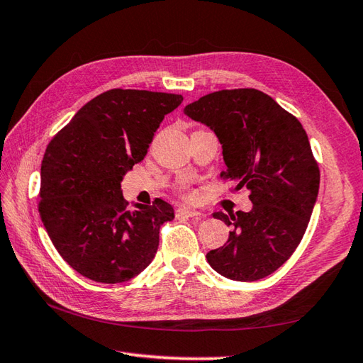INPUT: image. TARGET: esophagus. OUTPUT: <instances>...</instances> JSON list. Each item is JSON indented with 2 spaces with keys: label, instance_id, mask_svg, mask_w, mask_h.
Returning <instances> with one entry per match:
<instances>
[{
  "label": "esophagus",
  "instance_id": "esophagus-1",
  "mask_svg": "<svg viewBox=\"0 0 363 363\" xmlns=\"http://www.w3.org/2000/svg\"><path fill=\"white\" fill-rule=\"evenodd\" d=\"M176 215H178V216H187V218H196V220L202 218L201 212H198V210L189 208V207H179L178 210H176Z\"/></svg>",
  "mask_w": 363,
  "mask_h": 363
}]
</instances>
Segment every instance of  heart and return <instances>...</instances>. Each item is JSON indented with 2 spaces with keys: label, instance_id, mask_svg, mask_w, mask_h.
<instances>
[{
  "label": "heart",
  "instance_id": "heart-1",
  "mask_svg": "<svg viewBox=\"0 0 363 363\" xmlns=\"http://www.w3.org/2000/svg\"><path fill=\"white\" fill-rule=\"evenodd\" d=\"M185 195H190V193H185Z\"/></svg>",
  "mask_w": 363,
  "mask_h": 363
}]
</instances>
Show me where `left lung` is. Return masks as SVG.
Listing matches in <instances>:
<instances>
[{
  "label": "left lung",
  "mask_w": 363,
  "mask_h": 363,
  "mask_svg": "<svg viewBox=\"0 0 363 363\" xmlns=\"http://www.w3.org/2000/svg\"><path fill=\"white\" fill-rule=\"evenodd\" d=\"M213 130L223 145V179L247 189L250 212L213 213L232 227L224 246L207 254L218 274L255 281L275 272L297 249L315 204L320 170L296 116L254 88L223 89L184 108Z\"/></svg>",
  "instance_id": "1"
}]
</instances>
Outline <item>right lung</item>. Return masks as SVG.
Masks as SVG:
<instances>
[{
	"instance_id": "1",
	"label": "right lung",
	"mask_w": 363,
	"mask_h": 363,
	"mask_svg": "<svg viewBox=\"0 0 363 363\" xmlns=\"http://www.w3.org/2000/svg\"><path fill=\"white\" fill-rule=\"evenodd\" d=\"M182 100L167 92L109 89L82 106L49 142L38 212L58 254L89 280L128 281L155 258L159 229L174 218L173 207L156 198L131 210L121 182Z\"/></svg>"
}]
</instances>
